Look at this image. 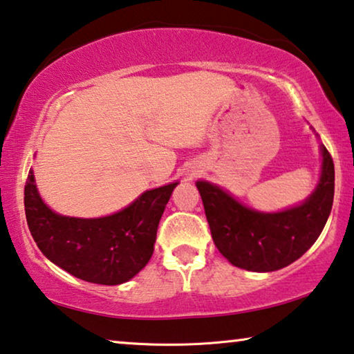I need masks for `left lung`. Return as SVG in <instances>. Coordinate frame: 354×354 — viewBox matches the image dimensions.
I'll return each instance as SVG.
<instances>
[{
    "instance_id": "obj_1",
    "label": "left lung",
    "mask_w": 354,
    "mask_h": 354,
    "mask_svg": "<svg viewBox=\"0 0 354 354\" xmlns=\"http://www.w3.org/2000/svg\"><path fill=\"white\" fill-rule=\"evenodd\" d=\"M321 178L315 192L299 207L259 213L236 202L223 189L197 181L211 236L232 266L251 272H275L310 250L328 221L334 202V162L321 145Z\"/></svg>"
}]
</instances>
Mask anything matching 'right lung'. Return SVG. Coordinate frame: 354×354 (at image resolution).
Listing matches in <instances>:
<instances>
[{
	"instance_id": "obj_1",
	"label": "right lung",
	"mask_w": 354,
	"mask_h": 354,
	"mask_svg": "<svg viewBox=\"0 0 354 354\" xmlns=\"http://www.w3.org/2000/svg\"><path fill=\"white\" fill-rule=\"evenodd\" d=\"M178 183L141 194L119 213L82 219L52 211L39 197L30 170L25 214L31 236L50 262L73 277L97 284H120L149 262L160 218Z\"/></svg>"
}]
</instances>
